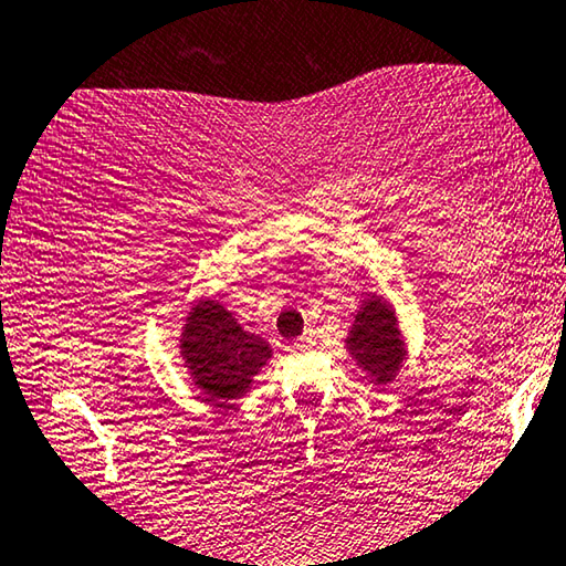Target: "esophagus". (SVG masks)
<instances>
[{
  "label": "esophagus",
  "instance_id": "1",
  "mask_svg": "<svg viewBox=\"0 0 566 566\" xmlns=\"http://www.w3.org/2000/svg\"><path fill=\"white\" fill-rule=\"evenodd\" d=\"M311 346H313V338L311 336H298L293 342V349L295 352H306V349H311Z\"/></svg>",
  "mask_w": 566,
  "mask_h": 566
}]
</instances>
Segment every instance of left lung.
I'll return each instance as SVG.
<instances>
[{
  "label": "left lung",
  "instance_id": "1",
  "mask_svg": "<svg viewBox=\"0 0 566 566\" xmlns=\"http://www.w3.org/2000/svg\"><path fill=\"white\" fill-rule=\"evenodd\" d=\"M344 346L356 367L377 389L392 385L410 356V338L405 334L395 303L377 293L364 295Z\"/></svg>",
  "mask_w": 566,
  "mask_h": 566
}]
</instances>
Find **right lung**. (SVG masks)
Segmentation results:
<instances>
[{"label":"right lung","mask_w":566,"mask_h":566,"mask_svg":"<svg viewBox=\"0 0 566 566\" xmlns=\"http://www.w3.org/2000/svg\"><path fill=\"white\" fill-rule=\"evenodd\" d=\"M177 349L199 397L214 407H228L250 392L273 356V346L248 332L214 295L195 298L181 324Z\"/></svg>","instance_id":"add662e5"}]
</instances>
